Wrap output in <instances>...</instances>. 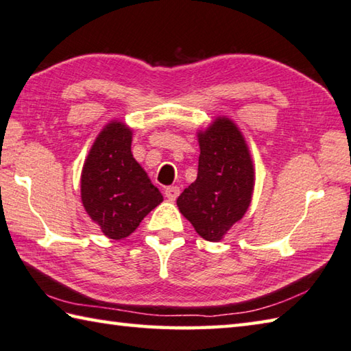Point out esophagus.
<instances>
[{"label":"esophagus","mask_w":351,"mask_h":351,"mask_svg":"<svg viewBox=\"0 0 351 351\" xmlns=\"http://www.w3.org/2000/svg\"><path fill=\"white\" fill-rule=\"evenodd\" d=\"M178 194H180V189H178V186L165 188V197H167L169 202H176V198L178 197Z\"/></svg>","instance_id":"obj_1"}]
</instances>
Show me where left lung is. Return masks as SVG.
Returning a JSON list of instances; mask_svg holds the SVG:
<instances>
[{
    "label": "left lung",
    "mask_w": 351,
    "mask_h": 351,
    "mask_svg": "<svg viewBox=\"0 0 351 351\" xmlns=\"http://www.w3.org/2000/svg\"><path fill=\"white\" fill-rule=\"evenodd\" d=\"M197 180L177 198L183 217L208 241L221 240L252 200L255 173L246 141L228 117L198 133Z\"/></svg>",
    "instance_id": "1"
}]
</instances>
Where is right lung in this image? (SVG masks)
I'll list each match as a JSON object with an SVG mask.
<instances>
[{"label":"right lung","mask_w":351,"mask_h":351,"mask_svg":"<svg viewBox=\"0 0 351 351\" xmlns=\"http://www.w3.org/2000/svg\"><path fill=\"white\" fill-rule=\"evenodd\" d=\"M133 133L122 122L105 127L85 158L82 204L111 240L133 234L163 197L131 153Z\"/></svg>","instance_id":"right-lung-1"}]
</instances>
